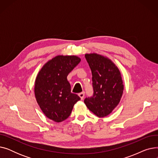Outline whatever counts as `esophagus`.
Returning <instances> with one entry per match:
<instances>
[{
  "mask_svg": "<svg viewBox=\"0 0 158 158\" xmlns=\"http://www.w3.org/2000/svg\"><path fill=\"white\" fill-rule=\"evenodd\" d=\"M79 96L81 98V100H82V99L84 98V97H85V92H82L79 94Z\"/></svg>",
  "mask_w": 158,
  "mask_h": 158,
  "instance_id": "1",
  "label": "esophagus"
}]
</instances>
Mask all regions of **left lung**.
I'll list each match as a JSON object with an SVG mask.
<instances>
[{
  "label": "left lung",
  "instance_id": "left-lung-1",
  "mask_svg": "<svg viewBox=\"0 0 158 158\" xmlns=\"http://www.w3.org/2000/svg\"><path fill=\"white\" fill-rule=\"evenodd\" d=\"M85 57L92 73L94 95L84 102L91 111L103 118L120 101L123 91L121 73L109 58L96 53L86 54Z\"/></svg>",
  "mask_w": 158,
  "mask_h": 158
}]
</instances>
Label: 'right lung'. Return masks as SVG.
I'll return each instance as SVG.
<instances>
[{
  "label": "right lung",
  "mask_w": 158,
  "mask_h": 158,
  "mask_svg": "<svg viewBox=\"0 0 158 158\" xmlns=\"http://www.w3.org/2000/svg\"><path fill=\"white\" fill-rule=\"evenodd\" d=\"M76 56H57L47 61L38 72L35 94L41 111L47 118L61 122L70 116L81 98L71 92L69 73L80 63Z\"/></svg>",
  "instance_id": "1"
}]
</instances>
